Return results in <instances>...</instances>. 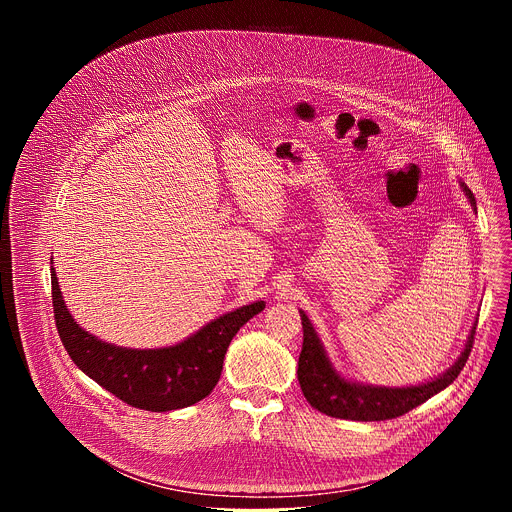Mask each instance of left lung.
I'll use <instances>...</instances> for the list:
<instances>
[{
	"label": "left lung",
	"mask_w": 512,
	"mask_h": 512,
	"mask_svg": "<svg viewBox=\"0 0 512 512\" xmlns=\"http://www.w3.org/2000/svg\"><path fill=\"white\" fill-rule=\"evenodd\" d=\"M464 190H466V196L470 198V204L476 208L474 194L466 186ZM300 314H302V326H304V344L298 360V381L304 391V397L320 413H326L338 419H352V421L395 419L415 409L417 405L425 403L435 393L444 391L448 385H452L458 379L460 371L464 369L474 344V334H476V324H474L460 358L437 379L417 387H375V385L352 383L340 377L332 369V364L324 352V346L312 322L304 312Z\"/></svg>",
	"instance_id": "1"
}]
</instances>
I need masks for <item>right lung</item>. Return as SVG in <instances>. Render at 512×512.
<instances>
[{
  "label": "right lung",
  "instance_id": "add662e5",
  "mask_svg": "<svg viewBox=\"0 0 512 512\" xmlns=\"http://www.w3.org/2000/svg\"><path fill=\"white\" fill-rule=\"evenodd\" d=\"M52 306L58 336L77 367L119 397L145 411H172L202 401L221 379L223 360L233 336L265 304L255 302L200 328L176 346L121 348L85 332L64 306L56 271L50 269Z\"/></svg>",
  "mask_w": 512,
  "mask_h": 512
}]
</instances>
